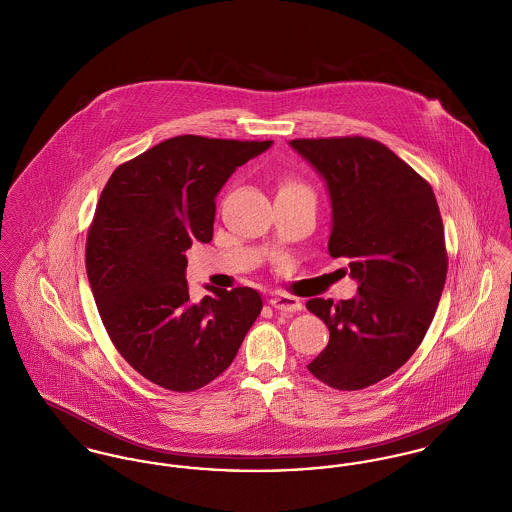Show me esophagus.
Wrapping results in <instances>:
<instances>
[{
  "mask_svg": "<svg viewBox=\"0 0 512 512\" xmlns=\"http://www.w3.org/2000/svg\"><path fill=\"white\" fill-rule=\"evenodd\" d=\"M269 304H271L275 310H278V312H298V310H302V302H300L298 298L288 296V294H282V292L271 296Z\"/></svg>",
  "mask_w": 512,
  "mask_h": 512,
  "instance_id": "esophagus-1",
  "label": "esophagus"
}]
</instances>
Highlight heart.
<instances>
[{
	"instance_id": "b5f03b06",
	"label": "heart",
	"mask_w": 512,
	"mask_h": 512,
	"mask_svg": "<svg viewBox=\"0 0 512 512\" xmlns=\"http://www.w3.org/2000/svg\"><path fill=\"white\" fill-rule=\"evenodd\" d=\"M280 191H308L302 183L294 181V179H286L282 185H280Z\"/></svg>"
}]
</instances>
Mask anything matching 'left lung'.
Instances as JSON below:
<instances>
[{
    "label": "left lung",
    "mask_w": 512,
    "mask_h": 512,
    "mask_svg": "<svg viewBox=\"0 0 512 512\" xmlns=\"http://www.w3.org/2000/svg\"><path fill=\"white\" fill-rule=\"evenodd\" d=\"M327 185L329 255L349 259L351 300L312 298L329 327L308 364L335 390L368 388L401 368L433 321L448 271L444 226L431 185L384 144L362 138L290 140Z\"/></svg>",
    "instance_id": "left-lung-1"
}]
</instances>
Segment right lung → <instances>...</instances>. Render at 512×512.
<instances>
[{"instance_id":"1","label":"right lung","mask_w":512,"mask_h":512,"mask_svg":"<svg viewBox=\"0 0 512 512\" xmlns=\"http://www.w3.org/2000/svg\"><path fill=\"white\" fill-rule=\"evenodd\" d=\"M273 146L175 136L118 165L87 234L85 269L122 358L171 392L218 378L261 314L257 290L206 286L189 298L187 249L214 234L216 197L239 165Z\"/></svg>"}]
</instances>
